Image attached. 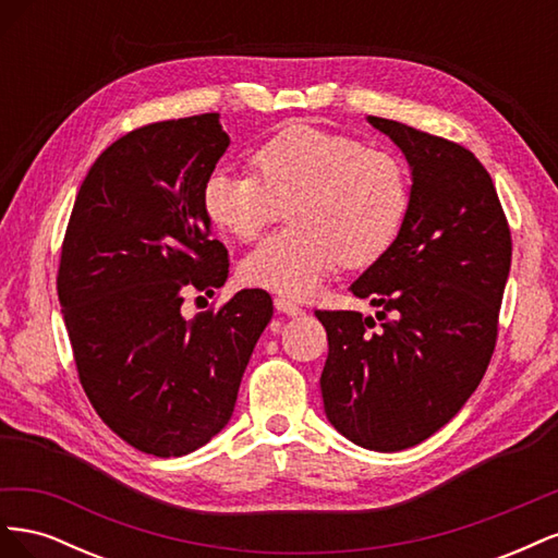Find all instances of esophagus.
Listing matches in <instances>:
<instances>
[{"label": "esophagus", "mask_w": 558, "mask_h": 558, "mask_svg": "<svg viewBox=\"0 0 558 558\" xmlns=\"http://www.w3.org/2000/svg\"><path fill=\"white\" fill-rule=\"evenodd\" d=\"M275 310H277L279 314H286V316H302V314H305V310L298 307L295 302L283 300V298H277V300H275Z\"/></svg>", "instance_id": "obj_1"}]
</instances>
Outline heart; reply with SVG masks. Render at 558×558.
<instances>
[{"label":"heart","instance_id":"obj_1","mask_svg":"<svg viewBox=\"0 0 558 558\" xmlns=\"http://www.w3.org/2000/svg\"><path fill=\"white\" fill-rule=\"evenodd\" d=\"M256 172L216 167L202 191L209 221L256 240L289 207L291 228L242 263V277L283 298H310L340 263L365 267L393 244L410 205L402 162L359 140L310 125L279 132L253 156Z\"/></svg>","mask_w":558,"mask_h":558}]
</instances>
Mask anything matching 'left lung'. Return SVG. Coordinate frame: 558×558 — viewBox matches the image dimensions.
<instances>
[{
    "label": "left lung",
    "instance_id": "obj_1",
    "mask_svg": "<svg viewBox=\"0 0 558 558\" xmlns=\"http://www.w3.org/2000/svg\"><path fill=\"white\" fill-rule=\"evenodd\" d=\"M367 123L408 160L410 205L393 244L349 286L375 316L316 312L328 332L320 396L347 440L402 451L449 424L480 386L512 240L494 181L468 148L388 118Z\"/></svg>",
    "mask_w": 558,
    "mask_h": 558
}]
</instances>
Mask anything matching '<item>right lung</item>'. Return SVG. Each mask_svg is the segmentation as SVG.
I'll use <instances>...</instances> for the list:
<instances>
[{
    "mask_svg": "<svg viewBox=\"0 0 558 558\" xmlns=\"http://www.w3.org/2000/svg\"><path fill=\"white\" fill-rule=\"evenodd\" d=\"M218 113L134 130L99 154L66 226L58 295L83 391L134 449L170 459L232 416L272 298L242 289L185 318L189 291L221 289L205 181L230 146Z\"/></svg>",
    "mask_w": 558,
    "mask_h": 558,
    "instance_id": "obj_1",
    "label": "right lung"
}]
</instances>
